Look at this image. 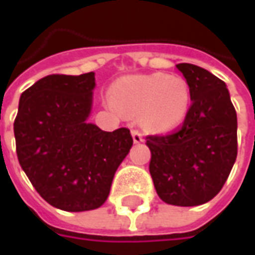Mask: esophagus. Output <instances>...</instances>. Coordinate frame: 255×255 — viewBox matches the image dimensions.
<instances>
[{
	"instance_id": "obj_1",
	"label": "esophagus",
	"mask_w": 255,
	"mask_h": 255,
	"mask_svg": "<svg viewBox=\"0 0 255 255\" xmlns=\"http://www.w3.org/2000/svg\"><path fill=\"white\" fill-rule=\"evenodd\" d=\"M132 137L134 143H142L143 142V134L139 130H132Z\"/></svg>"
}]
</instances>
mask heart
I'll list each match as a JSON object with an SVG mask.
<instances>
[{"instance_id":"obj_1","label":"heart","mask_w":255,"mask_h":255,"mask_svg":"<svg viewBox=\"0 0 255 255\" xmlns=\"http://www.w3.org/2000/svg\"><path fill=\"white\" fill-rule=\"evenodd\" d=\"M111 106L129 116L150 133H169L186 121L191 106L189 82L177 75H129L111 86Z\"/></svg>"}]
</instances>
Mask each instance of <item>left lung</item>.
<instances>
[{
	"mask_svg": "<svg viewBox=\"0 0 255 255\" xmlns=\"http://www.w3.org/2000/svg\"><path fill=\"white\" fill-rule=\"evenodd\" d=\"M191 91V106L177 132L149 136V170L159 197L191 207L221 190L237 159V113L226 84L193 64H177Z\"/></svg>",
	"mask_w": 255,
	"mask_h": 255,
	"instance_id": "1",
	"label": "left lung"
}]
</instances>
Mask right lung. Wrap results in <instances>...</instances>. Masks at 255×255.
<instances>
[{
  "label": "right lung",
  "mask_w": 255,
  "mask_h": 255,
  "mask_svg": "<svg viewBox=\"0 0 255 255\" xmlns=\"http://www.w3.org/2000/svg\"><path fill=\"white\" fill-rule=\"evenodd\" d=\"M95 86V72L48 75L19 98L18 160L39 196L61 210L101 207L133 144L126 128L105 132L88 122Z\"/></svg>",
  "instance_id": "right-lung-1"
}]
</instances>
